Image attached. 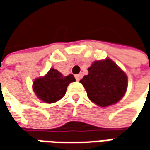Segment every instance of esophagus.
Here are the masks:
<instances>
[{"instance_id": "esophagus-1", "label": "esophagus", "mask_w": 150, "mask_h": 150, "mask_svg": "<svg viewBox=\"0 0 150 150\" xmlns=\"http://www.w3.org/2000/svg\"><path fill=\"white\" fill-rule=\"evenodd\" d=\"M81 78H82V76H81L80 74H78V75H75V78H76V80H77V81H79V80L81 79Z\"/></svg>"}]
</instances>
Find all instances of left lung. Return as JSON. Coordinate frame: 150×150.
Returning <instances> with one entry per match:
<instances>
[{
	"label": "left lung",
	"mask_w": 150,
	"mask_h": 150,
	"mask_svg": "<svg viewBox=\"0 0 150 150\" xmlns=\"http://www.w3.org/2000/svg\"><path fill=\"white\" fill-rule=\"evenodd\" d=\"M80 83L88 97L97 105L107 107L116 103L124 95L128 78L112 60L96 61L88 67V74Z\"/></svg>",
	"instance_id": "8db88e82"
}]
</instances>
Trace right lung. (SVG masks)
<instances>
[{
  "mask_svg": "<svg viewBox=\"0 0 150 150\" xmlns=\"http://www.w3.org/2000/svg\"><path fill=\"white\" fill-rule=\"evenodd\" d=\"M72 82H75L73 75L63 77L57 70L51 68L45 77L35 79L33 90L38 98L52 103L60 100L65 95L68 84Z\"/></svg>",
  "mask_w": 150,
  "mask_h": 150,
  "instance_id": "add662e5",
  "label": "right lung"
}]
</instances>
